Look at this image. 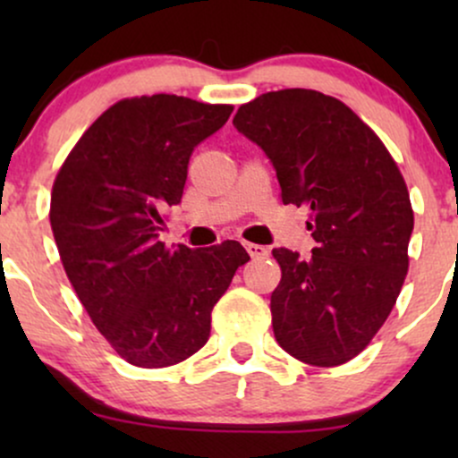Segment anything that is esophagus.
<instances>
[{
  "mask_svg": "<svg viewBox=\"0 0 458 458\" xmlns=\"http://www.w3.org/2000/svg\"><path fill=\"white\" fill-rule=\"evenodd\" d=\"M245 250L251 259H267V256H269V250H267L265 245H259V243H245Z\"/></svg>",
  "mask_w": 458,
  "mask_h": 458,
  "instance_id": "esophagus-1",
  "label": "esophagus"
}]
</instances>
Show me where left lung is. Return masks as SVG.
<instances>
[{
  "mask_svg": "<svg viewBox=\"0 0 458 458\" xmlns=\"http://www.w3.org/2000/svg\"><path fill=\"white\" fill-rule=\"evenodd\" d=\"M233 124L267 152L282 202L310 208L312 254L277 247L273 334L310 366L346 364L390 317L409 271L413 208L396 161L338 98L288 88L241 105Z\"/></svg>",
  "mask_w": 458,
  "mask_h": 458,
  "instance_id": "8db88e82",
  "label": "left lung"
}]
</instances>
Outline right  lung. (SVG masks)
Returning <instances> with one entry per match:
<instances>
[{
	"label": "right lung",
	"mask_w": 458,
	"mask_h": 458,
	"mask_svg": "<svg viewBox=\"0 0 458 458\" xmlns=\"http://www.w3.org/2000/svg\"><path fill=\"white\" fill-rule=\"evenodd\" d=\"M233 105L176 94L114 103L68 152L51 191L60 260L94 327L129 364L165 368L207 344L211 312L250 260L239 241L207 250L157 239L187 163Z\"/></svg>",
	"instance_id": "1"
}]
</instances>
